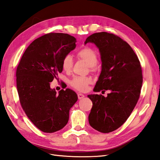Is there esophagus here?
<instances>
[{"label": "esophagus", "mask_w": 160, "mask_h": 160, "mask_svg": "<svg viewBox=\"0 0 160 160\" xmlns=\"http://www.w3.org/2000/svg\"><path fill=\"white\" fill-rule=\"evenodd\" d=\"M78 99H82L84 97V95H83V94L78 93Z\"/></svg>", "instance_id": "esophagus-1"}]
</instances>
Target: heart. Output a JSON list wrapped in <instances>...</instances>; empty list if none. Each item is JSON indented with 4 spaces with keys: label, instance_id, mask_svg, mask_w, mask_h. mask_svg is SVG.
Segmentation results:
<instances>
[{
    "label": "heart",
    "instance_id": "b5f03b06",
    "mask_svg": "<svg viewBox=\"0 0 160 160\" xmlns=\"http://www.w3.org/2000/svg\"><path fill=\"white\" fill-rule=\"evenodd\" d=\"M76 56L80 60L84 61L91 68V71L95 70L96 65L98 63V55L95 50L89 47H85L77 52ZM62 68L65 72H70L73 65L72 57L69 55H65L61 62ZM92 82L91 78L88 77L76 76L71 80L70 84L76 90L80 92H84L88 89V85Z\"/></svg>",
    "mask_w": 160,
    "mask_h": 160
}]
</instances>
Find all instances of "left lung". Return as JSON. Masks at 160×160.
Listing matches in <instances>:
<instances>
[{"instance_id":"8db88e82","label":"left lung","mask_w":160,"mask_h":160,"mask_svg":"<svg viewBox=\"0 0 160 160\" xmlns=\"http://www.w3.org/2000/svg\"><path fill=\"white\" fill-rule=\"evenodd\" d=\"M87 42L99 48L102 61L94 91H111L107 97L88 95L92 102L88 122L94 129L109 133L124 124L137 103L142 84L141 65L130 45L115 34L98 32L88 36Z\"/></svg>"}]
</instances>
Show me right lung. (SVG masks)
Returning a JSON list of instances; mask_svg holds the SVG:
<instances>
[{"label": "right lung", "instance_id": "add662e5", "mask_svg": "<svg viewBox=\"0 0 160 160\" xmlns=\"http://www.w3.org/2000/svg\"><path fill=\"white\" fill-rule=\"evenodd\" d=\"M73 36L48 33L36 38L23 54L16 70L22 108L30 121L44 132L62 129L69 120V109L78 100L72 90L57 94L50 82L62 72L63 57L76 47Z\"/></svg>", "mask_w": 160, "mask_h": 160}]
</instances>
